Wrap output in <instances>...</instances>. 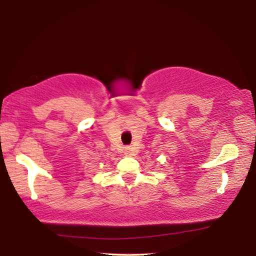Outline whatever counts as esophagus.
<instances>
[{
  "label": "esophagus",
  "instance_id": "34e87169",
  "mask_svg": "<svg viewBox=\"0 0 256 256\" xmlns=\"http://www.w3.org/2000/svg\"><path fill=\"white\" fill-rule=\"evenodd\" d=\"M124 154H126V156H131V154H132V149L130 148V146H126V148H125Z\"/></svg>",
  "mask_w": 256,
  "mask_h": 256
}]
</instances>
